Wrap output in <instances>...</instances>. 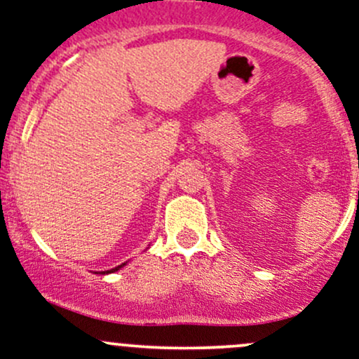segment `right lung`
Returning <instances> with one entry per match:
<instances>
[{
    "mask_svg": "<svg viewBox=\"0 0 359 359\" xmlns=\"http://www.w3.org/2000/svg\"><path fill=\"white\" fill-rule=\"evenodd\" d=\"M123 265H126V263H123ZM123 265H120V266H115V269H113V270H110V271H116V270H118V269H122V266ZM110 271H107V273H110Z\"/></svg>",
    "mask_w": 359,
    "mask_h": 359,
    "instance_id": "right-lung-1",
    "label": "right lung"
}]
</instances>
